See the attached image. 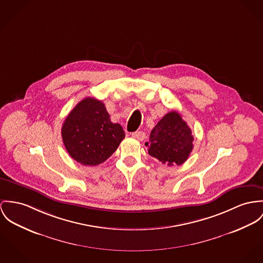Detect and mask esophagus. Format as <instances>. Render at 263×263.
I'll return each instance as SVG.
<instances>
[{
  "label": "esophagus",
  "instance_id": "1",
  "mask_svg": "<svg viewBox=\"0 0 263 263\" xmlns=\"http://www.w3.org/2000/svg\"><path fill=\"white\" fill-rule=\"evenodd\" d=\"M132 137L139 140V141H142L145 138V133L143 131H136L134 133H132Z\"/></svg>",
  "mask_w": 263,
  "mask_h": 263
}]
</instances>
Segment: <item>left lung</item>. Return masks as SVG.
<instances>
[{
    "instance_id": "left-lung-1",
    "label": "left lung",
    "mask_w": 263,
    "mask_h": 263,
    "mask_svg": "<svg viewBox=\"0 0 263 263\" xmlns=\"http://www.w3.org/2000/svg\"><path fill=\"white\" fill-rule=\"evenodd\" d=\"M194 140L191 129L176 111L167 113L150 134L148 147L150 156L163 164L181 165L189 157Z\"/></svg>"
}]
</instances>
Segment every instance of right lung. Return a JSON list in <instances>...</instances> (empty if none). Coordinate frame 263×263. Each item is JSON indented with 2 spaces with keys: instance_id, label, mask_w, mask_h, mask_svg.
Wrapping results in <instances>:
<instances>
[{
  "instance_id": "add662e5",
  "label": "right lung",
  "mask_w": 263,
  "mask_h": 263,
  "mask_svg": "<svg viewBox=\"0 0 263 263\" xmlns=\"http://www.w3.org/2000/svg\"><path fill=\"white\" fill-rule=\"evenodd\" d=\"M61 133L69 155L86 166L106 161L125 138L121 125L111 122L104 103L91 97L69 113Z\"/></svg>"
}]
</instances>
